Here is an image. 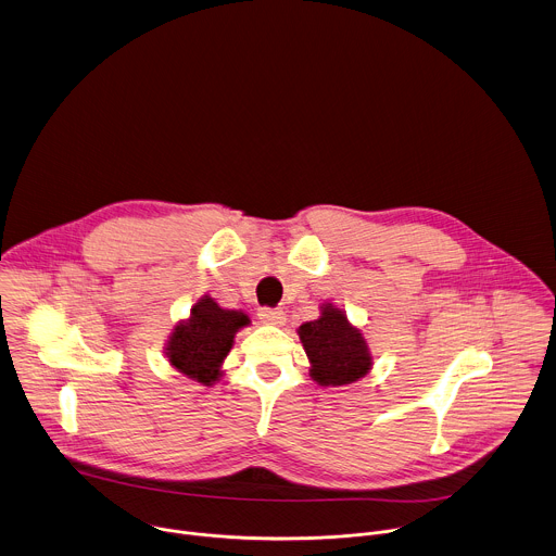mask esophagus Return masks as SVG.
<instances>
[{"label": "esophagus", "mask_w": 556, "mask_h": 556, "mask_svg": "<svg viewBox=\"0 0 556 556\" xmlns=\"http://www.w3.org/2000/svg\"><path fill=\"white\" fill-rule=\"evenodd\" d=\"M257 318H260V323L273 325V327H281V325L286 323L283 309H273V307H262V309L257 312Z\"/></svg>", "instance_id": "1"}]
</instances>
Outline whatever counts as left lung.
Masks as SVG:
<instances>
[{
  "instance_id": "1",
  "label": "left lung",
  "mask_w": 556,
  "mask_h": 556,
  "mask_svg": "<svg viewBox=\"0 0 556 556\" xmlns=\"http://www.w3.org/2000/svg\"><path fill=\"white\" fill-rule=\"evenodd\" d=\"M299 338L309 359V377L323 388L355 383L372 370L364 333L333 303H323L320 316L299 327Z\"/></svg>"
}]
</instances>
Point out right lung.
I'll return each mask as SVG.
<instances>
[{"mask_svg": "<svg viewBox=\"0 0 556 556\" xmlns=\"http://www.w3.org/2000/svg\"><path fill=\"white\" fill-rule=\"evenodd\" d=\"M251 320L240 309H225L212 296H201L186 320H179L164 346L168 364L192 381L212 386L220 379L223 362L236 333Z\"/></svg>", "mask_w": 556, "mask_h": 556, "instance_id": "1", "label": "right lung"}]
</instances>
